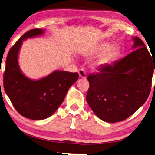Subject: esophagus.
I'll return each instance as SVG.
<instances>
[{"label": "esophagus", "instance_id": "34e87169", "mask_svg": "<svg viewBox=\"0 0 155 155\" xmlns=\"http://www.w3.org/2000/svg\"><path fill=\"white\" fill-rule=\"evenodd\" d=\"M78 73H79V76L80 78H82V79H85L87 75H86V72L84 69H80L78 71Z\"/></svg>", "mask_w": 155, "mask_h": 155}]
</instances>
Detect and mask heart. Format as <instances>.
I'll use <instances>...</instances> for the list:
<instances>
[{
	"label": "heart",
	"mask_w": 155,
	"mask_h": 155,
	"mask_svg": "<svg viewBox=\"0 0 155 155\" xmlns=\"http://www.w3.org/2000/svg\"><path fill=\"white\" fill-rule=\"evenodd\" d=\"M97 53H104L102 54L98 60L96 61L97 67H103L110 63V61L117 55L118 53V48L116 46H110V44L107 42L102 43L96 50Z\"/></svg>",
	"instance_id": "b5f03b06"
}]
</instances>
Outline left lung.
I'll return each instance as SVG.
<instances>
[{
    "label": "left lung",
    "instance_id": "left-lung-1",
    "mask_svg": "<svg viewBox=\"0 0 155 155\" xmlns=\"http://www.w3.org/2000/svg\"><path fill=\"white\" fill-rule=\"evenodd\" d=\"M132 39V53L87 78V101L105 122L124 120L146 102L150 92L155 61L141 39Z\"/></svg>",
    "mask_w": 155,
    "mask_h": 155
}]
</instances>
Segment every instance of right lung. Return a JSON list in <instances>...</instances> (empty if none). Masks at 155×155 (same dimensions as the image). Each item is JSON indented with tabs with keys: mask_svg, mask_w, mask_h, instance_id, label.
<instances>
[{
	"mask_svg": "<svg viewBox=\"0 0 155 155\" xmlns=\"http://www.w3.org/2000/svg\"><path fill=\"white\" fill-rule=\"evenodd\" d=\"M44 32L43 29H32L16 42L7 57L3 76L5 91L14 108L21 116L34 120L53 115L79 77L78 73L59 70L39 80L30 79L23 74L18 61L23 41L42 36Z\"/></svg>",
	"mask_w": 155,
	"mask_h": 155,
	"instance_id": "1",
	"label": "right lung"
}]
</instances>
